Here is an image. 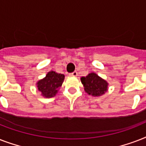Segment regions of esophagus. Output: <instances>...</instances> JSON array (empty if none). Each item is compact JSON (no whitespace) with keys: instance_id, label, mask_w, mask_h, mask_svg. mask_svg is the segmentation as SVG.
Returning <instances> with one entry per match:
<instances>
[{"instance_id":"obj_1","label":"esophagus","mask_w":146,"mask_h":146,"mask_svg":"<svg viewBox=\"0 0 146 146\" xmlns=\"http://www.w3.org/2000/svg\"><path fill=\"white\" fill-rule=\"evenodd\" d=\"M70 75L73 76H77L78 73H77V72H76V71H74V72H73V73H71Z\"/></svg>"}]
</instances>
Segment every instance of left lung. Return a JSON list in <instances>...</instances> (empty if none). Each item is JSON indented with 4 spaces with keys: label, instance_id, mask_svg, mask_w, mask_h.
Returning <instances> with one entry per match:
<instances>
[{
    "label": "left lung",
    "instance_id": "left-lung-1",
    "mask_svg": "<svg viewBox=\"0 0 146 146\" xmlns=\"http://www.w3.org/2000/svg\"><path fill=\"white\" fill-rule=\"evenodd\" d=\"M85 92L92 96H101L108 91V83L95 73H89L81 78Z\"/></svg>",
    "mask_w": 146,
    "mask_h": 146
}]
</instances>
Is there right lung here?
Wrapping results in <instances>:
<instances>
[{
    "label": "right lung",
    "instance_id": "right-lung-1",
    "mask_svg": "<svg viewBox=\"0 0 146 146\" xmlns=\"http://www.w3.org/2000/svg\"><path fill=\"white\" fill-rule=\"evenodd\" d=\"M64 80V75L57 73L54 71H50L46 76L37 82L38 91L44 98H52L56 96L58 89L62 86Z\"/></svg>",
    "mask_w": 146,
    "mask_h": 146
}]
</instances>
